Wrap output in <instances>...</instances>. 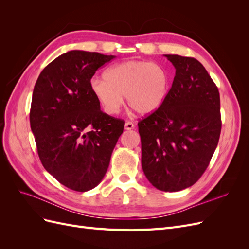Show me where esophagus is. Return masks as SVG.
I'll return each mask as SVG.
<instances>
[{"mask_svg":"<svg viewBox=\"0 0 249 249\" xmlns=\"http://www.w3.org/2000/svg\"><path fill=\"white\" fill-rule=\"evenodd\" d=\"M134 127H135V124L132 122H126L125 124H124V129L125 130H133Z\"/></svg>","mask_w":249,"mask_h":249,"instance_id":"1","label":"esophagus"}]
</instances>
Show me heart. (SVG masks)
Listing matches in <instances>:
<instances>
[{
    "mask_svg": "<svg viewBox=\"0 0 249 249\" xmlns=\"http://www.w3.org/2000/svg\"><path fill=\"white\" fill-rule=\"evenodd\" d=\"M103 110L115 115L124 106V95L129 106L140 115L156 112L169 91V73L160 64L142 60H127L110 66L104 78H93L89 84Z\"/></svg>",
    "mask_w": 249,
    "mask_h": 249,
    "instance_id": "obj_1",
    "label": "heart"
}]
</instances>
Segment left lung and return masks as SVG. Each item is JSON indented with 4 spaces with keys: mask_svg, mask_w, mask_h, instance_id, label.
<instances>
[{
    "mask_svg": "<svg viewBox=\"0 0 249 249\" xmlns=\"http://www.w3.org/2000/svg\"><path fill=\"white\" fill-rule=\"evenodd\" d=\"M176 69L166 100L138 123L141 165L157 189L176 192L194 185L217 147L220 96L198 60L165 55Z\"/></svg>",
    "mask_w": 249,
    "mask_h": 249,
    "instance_id": "obj_1",
    "label": "left lung"
}]
</instances>
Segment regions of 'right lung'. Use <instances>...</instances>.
<instances>
[{
    "mask_svg": "<svg viewBox=\"0 0 249 249\" xmlns=\"http://www.w3.org/2000/svg\"><path fill=\"white\" fill-rule=\"evenodd\" d=\"M113 58L70 51L44 67L34 86L30 125L39 159L59 183L78 192L102 182L124 132V120L104 113L89 87Z\"/></svg>",
    "mask_w": 249,
    "mask_h": 249,
    "instance_id": "add662e5",
    "label": "right lung"
}]
</instances>
